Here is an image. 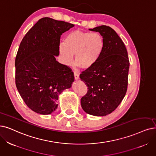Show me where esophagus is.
<instances>
[{"instance_id": "34e87169", "label": "esophagus", "mask_w": 156, "mask_h": 156, "mask_svg": "<svg viewBox=\"0 0 156 156\" xmlns=\"http://www.w3.org/2000/svg\"><path fill=\"white\" fill-rule=\"evenodd\" d=\"M74 78L76 80H77L79 79V75L77 72H74Z\"/></svg>"}]
</instances>
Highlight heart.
I'll use <instances>...</instances> for the list:
<instances>
[{
  "label": "heart",
  "instance_id": "b5f03b06",
  "mask_svg": "<svg viewBox=\"0 0 156 156\" xmlns=\"http://www.w3.org/2000/svg\"><path fill=\"white\" fill-rule=\"evenodd\" d=\"M104 45L103 36L98 33L72 31L59 46L62 63L67 66L72 65L75 55V63L83 70L90 69L101 58Z\"/></svg>",
  "mask_w": 156,
  "mask_h": 156
}]
</instances>
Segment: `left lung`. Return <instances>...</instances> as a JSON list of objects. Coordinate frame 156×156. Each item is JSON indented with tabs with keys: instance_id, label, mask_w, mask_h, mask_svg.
<instances>
[{
	"instance_id": "1",
	"label": "left lung",
	"mask_w": 156,
	"mask_h": 156,
	"mask_svg": "<svg viewBox=\"0 0 156 156\" xmlns=\"http://www.w3.org/2000/svg\"><path fill=\"white\" fill-rule=\"evenodd\" d=\"M89 30L101 34L105 45L96 64L80 75L88 89L80 104L86 113L102 116L115 111L126 94L129 60L125 45L111 27L101 26Z\"/></svg>"
}]
</instances>
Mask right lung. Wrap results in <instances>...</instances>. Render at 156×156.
Instances as JSON below:
<instances>
[{
	"mask_svg": "<svg viewBox=\"0 0 156 156\" xmlns=\"http://www.w3.org/2000/svg\"><path fill=\"white\" fill-rule=\"evenodd\" d=\"M73 26L42 18L20 43L15 59V83L25 103L37 113H53L59 95L74 81L71 68L55 59L59 55L61 35Z\"/></svg>",
	"mask_w": 156,
	"mask_h": 156,
	"instance_id": "1",
	"label": "right lung"
}]
</instances>
